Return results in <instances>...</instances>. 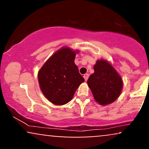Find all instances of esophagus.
<instances>
[{"label":"esophagus","instance_id":"34e87169","mask_svg":"<svg viewBox=\"0 0 149 149\" xmlns=\"http://www.w3.org/2000/svg\"><path fill=\"white\" fill-rule=\"evenodd\" d=\"M89 76H90V75H89L88 73H85V74H84V76H83V78H84V79L86 80V81H87V80L88 79Z\"/></svg>","mask_w":149,"mask_h":149}]
</instances>
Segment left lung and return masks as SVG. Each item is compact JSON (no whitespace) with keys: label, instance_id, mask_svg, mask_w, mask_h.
I'll return each mask as SVG.
<instances>
[{"label":"left lung","instance_id":"obj_1","mask_svg":"<svg viewBox=\"0 0 149 149\" xmlns=\"http://www.w3.org/2000/svg\"><path fill=\"white\" fill-rule=\"evenodd\" d=\"M95 73L88 80V86L96 102L101 105L113 102L120 94L123 81L111 64L105 60H98L94 66Z\"/></svg>","mask_w":149,"mask_h":149}]
</instances>
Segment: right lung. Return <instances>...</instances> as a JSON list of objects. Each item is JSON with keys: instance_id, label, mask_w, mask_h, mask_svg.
<instances>
[{"instance_id": "right-lung-1", "label": "right lung", "mask_w": 149, "mask_h": 149, "mask_svg": "<svg viewBox=\"0 0 149 149\" xmlns=\"http://www.w3.org/2000/svg\"><path fill=\"white\" fill-rule=\"evenodd\" d=\"M76 52L69 47L58 50L38 71L41 91L49 102L64 105L73 98L75 92L84 78L75 64Z\"/></svg>"}]
</instances>
